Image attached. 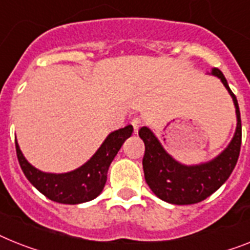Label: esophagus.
Wrapping results in <instances>:
<instances>
[{
  "mask_svg": "<svg viewBox=\"0 0 250 250\" xmlns=\"http://www.w3.org/2000/svg\"><path fill=\"white\" fill-rule=\"evenodd\" d=\"M131 125H133V127H134V131L137 133L138 129H139V127L143 125V120H142L139 116L133 117V119H131Z\"/></svg>",
  "mask_w": 250,
  "mask_h": 250,
  "instance_id": "obj_1",
  "label": "esophagus"
}]
</instances>
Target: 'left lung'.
Wrapping results in <instances>:
<instances>
[{
  "instance_id": "1",
  "label": "left lung",
  "mask_w": 250,
  "mask_h": 250,
  "mask_svg": "<svg viewBox=\"0 0 250 250\" xmlns=\"http://www.w3.org/2000/svg\"><path fill=\"white\" fill-rule=\"evenodd\" d=\"M211 74L220 78L231 94L238 117V126L231 143L218 157L198 166H184L165 152L157 138L148 127L143 126L139 130V137L146 146L143 157L146 181L150 190L167 203L194 204L204 201L228 180L238 162L241 146V120L238 100L230 89L221 70L213 67Z\"/></svg>"
}]
</instances>
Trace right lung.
Wrapping results in <instances>:
<instances>
[{"mask_svg": "<svg viewBox=\"0 0 250 250\" xmlns=\"http://www.w3.org/2000/svg\"><path fill=\"white\" fill-rule=\"evenodd\" d=\"M131 133V125L111 133L85 165L67 174H46L37 170L22 156L15 140L16 154L26 179L43 195L57 203L79 204L92 201L101 194L106 184L108 167Z\"/></svg>", "mask_w": 250, "mask_h": 250, "instance_id": "1", "label": "right lung"}]
</instances>
